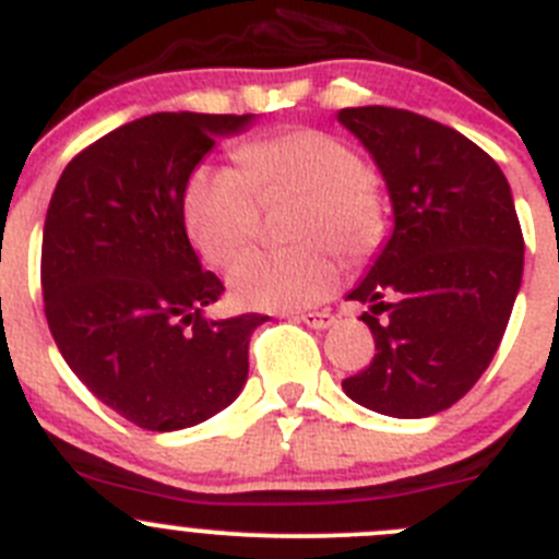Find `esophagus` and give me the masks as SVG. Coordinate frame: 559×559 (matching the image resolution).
<instances>
[{
    "mask_svg": "<svg viewBox=\"0 0 559 559\" xmlns=\"http://www.w3.org/2000/svg\"><path fill=\"white\" fill-rule=\"evenodd\" d=\"M292 320H298V323L309 325V329H317V331L334 325V314H331V311H292Z\"/></svg>",
    "mask_w": 559,
    "mask_h": 559,
    "instance_id": "obj_1",
    "label": "esophagus"
}]
</instances>
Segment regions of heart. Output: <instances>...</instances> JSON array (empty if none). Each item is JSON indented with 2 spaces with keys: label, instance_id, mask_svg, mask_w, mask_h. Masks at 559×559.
Returning <instances> with one entry per match:
<instances>
[{
  "label": "heart",
  "instance_id": "obj_1",
  "mask_svg": "<svg viewBox=\"0 0 559 559\" xmlns=\"http://www.w3.org/2000/svg\"><path fill=\"white\" fill-rule=\"evenodd\" d=\"M239 173L203 167L189 175L183 223L209 264L223 267L259 234L261 205L300 194L289 248L253 250L230 267V289L253 309L292 311L325 300L340 284V248L365 259L379 248L386 203L379 178L345 139L320 128L273 130L236 150Z\"/></svg>",
  "mask_w": 559,
  "mask_h": 559
}]
</instances>
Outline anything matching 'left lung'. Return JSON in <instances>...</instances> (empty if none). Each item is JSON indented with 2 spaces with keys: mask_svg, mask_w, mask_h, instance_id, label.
Instances as JSON below:
<instances>
[{
  "mask_svg": "<svg viewBox=\"0 0 559 559\" xmlns=\"http://www.w3.org/2000/svg\"><path fill=\"white\" fill-rule=\"evenodd\" d=\"M340 122L386 180L395 230L348 300L376 340L373 361L342 381L356 404L429 417L465 395L501 345L524 234L499 164L460 130L404 108H342Z\"/></svg>",
  "mask_w": 559,
  "mask_h": 559,
  "instance_id": "8db88e82",
  "label": "left lung"
}]
</instances>
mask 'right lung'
I'll return each mask as SVG.
<instances>
[{
	"label": "right lung",
	"instance_id": "obj_1",
	"mask_svg": "<svg viewBox=\"0 0 559 559\" xmlns=\"http://www.w3.org/2000/svg\"><path fill=\"white\" fill-rule=\"evenodd\" d=\"M250 114H153L80 150L55 186L41 242L49 331L105 406L147 431L203 424L248 379L267 317L205 320L225 292L200 270L183 192L214 135Z\"/></svg>",
	"mask_w": 559,
	"mask_h": 559
}]
</instances>
